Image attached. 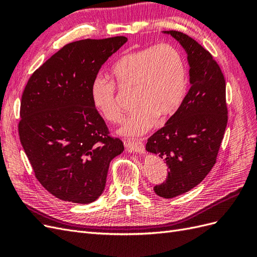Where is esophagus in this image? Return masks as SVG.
I'll return each mask as SVG.
<instances>
[{
	"mask_svg": "<svg viewBox=\"0 0 257 257\" xmlns=\"http://www.w3.org/2000/svg\"><path fill=\"white\" fill-rule=\"evenodd\" d=\"M125 145L126 150L128 152H135V153H139L143 154L145 153V145L143 144V142H125L124 143Z\"/></svg>",
	"mask_w": 257,
	"mask_h": 257,
	"instance_id": "34e87169",
	"label": "esophagus"
}]
</instances>
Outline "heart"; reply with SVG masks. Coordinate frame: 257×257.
I'll return each mask as SVG.
<instances>
[{"label": "heart", "instance_id": "1", "mask_svg": "<svg viewBox=\"0 0 257 257\" xmlns=\"http://www.w3.org/2000/svg\"><path fill=\"white\" fill-rule=\"evenodd\" d=\"M111 75L121 89H135L134 107L137 109L124 119L119 128V133L127 137L146 134L153 127L158 115H172L182 103L188 85L182 54L169 45L125 53L114 62ZM91 99L105 120H120L121 110L112 81L96 77L91 85Z\"/></svg>", "mask_w": 257, "mask_h": 257}]
</instances>
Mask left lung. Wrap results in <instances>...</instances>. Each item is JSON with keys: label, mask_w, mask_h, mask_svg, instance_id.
<instances>
[{"label": "left lung", "mask_w": 257, "mask_h": 257, "mask_svg": "<svg viewBox=\"0 0 257 257\" xmlns=\"http://www.w3.org/2000/svg\"><path fill=\"white\" fill-rule=\"evenodd\" d=\"M172 35L188 56L190 90L165 125L148 139L146 150L166 161L165 182L154 186L163 198L189 192L204 180L216 161L227 125L225 79L211 54L178 31Z\"/></svg>", "instance_id": "obj_1"}]
</instances>
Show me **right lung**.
I'll list each match as a JSON object with an SVG mask.
<instances>
[{"instance_id": "obj_1", "label": "right lung", "mask_w": 257, "mask_h": 257, "mask_svg": "<svg viewBox=\"0 0 257 257\" xmlns=\"http://www.w3.org/2000/svg\"><path fill=\"white\" fill-rule=\"evenodd\" d=\"M126 42L115 36L67 44L36 69L23 91L20 142L36 179L57 198L96 200L111 160L124 150L93 106L91 85Z\"/></svg>"}]
</instances>
